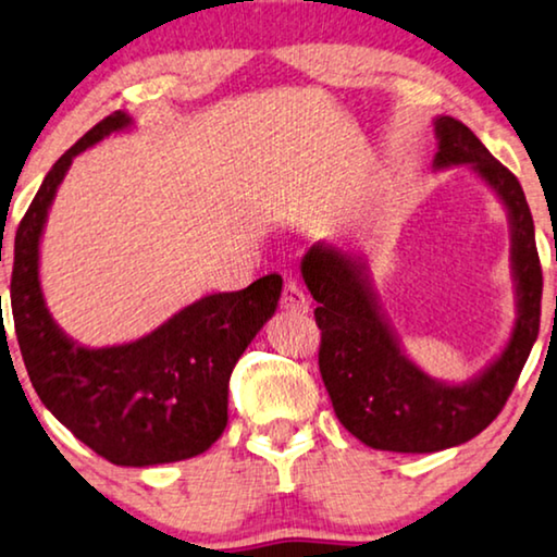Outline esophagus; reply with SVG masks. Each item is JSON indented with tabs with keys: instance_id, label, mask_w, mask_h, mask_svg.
<instances>
[{
	"instance_id": "obj_1",
	"label": "esophagus",
	"mask_w": 557,
	"mask_h": 557,
	"mask_svg": "<svg viewBox=\"0 0 557 557\" xmlns=\"http://www.w3.org/2000/svg\"><path fill=\"white\" fill-rule=\"evenodd\" d=\"M280 306H283V310H287V313H308L310 308V300L306 290H302V285L298 283V280H287L285 283V290H283V298H280Z\"/></svg>"
}]
</instances>
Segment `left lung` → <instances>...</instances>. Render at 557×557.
<instances>
[{
	"mask_svg": "<svg viewBox=\"0 0 557 557\" xmlns=\"http://www.w3.org/2000/svg\"><path fill=\"white\" fill-rule=\"evenodd\" d=\"M435 137L433 168L471 165L509 216L517 321L492 364L461 384L433 380L399 346L364 259L318 242L300 262L302 280L318 302V367L333 412L364 446L395 454H435L479 435L502 412L540 331L543 270L520 181L458 119H435Z\"/></svg>",
	"mask_w": 557,
	"mask_h": 557,
	"instance_id": "1",
	"label": "left lung"
}]
</instances>
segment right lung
Wrapping results in <instances>:
<instances>
[{
	"instance_id": "obj_1",
	"label": "right lung",
	"mask_w": 557,
	"mask_h": 557,
	"mask_svg": "<svg viewBox=\"0 0 557 557\" xmlns=\"http://www.w3.org/2000/svg\"><path fill=\"white\" fill-rule=\"evenodd\" d=\"M132 127L114 111L50 168L14 236L12 318L29 382L42 405L94 454L116 466L185 461L209 450L228 420V376L277 310L283 277L190 302L160 329L122 346L91 348L65 336L40 287V239L71 162Z\"/></svg>"
}]
</instances>
